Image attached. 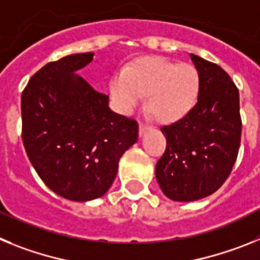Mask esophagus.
Here are the masks:
<instances>
[{"mask_svg": "<svg viewBox=\"0 0 260 260\" xmlns=\"http://www.w3.org/2000/svg\"><path fill=\"white\" fill-rule=\"evenodd\" d=\"M151 130V126L148 125H144V123H141L139 125V137H143L147 132H150Z\"/></svg>", "mask_w": 260, "mask_h": 260, "instance_id": "obj_1", "label": "esophagus"}]
</instances>
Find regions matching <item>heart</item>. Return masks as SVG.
<instances>
[{"label": "heart", "mask_w": 260, "mask_h": 260, "mask_svg": "<svg viewBox=\"0 0 260 260\" xmlns=\"http://www.w3.org/2000/svg\"><path fill=\"white\" fill-rule=\"evenodd\" d=\"M201 77L190 63L162 57L143 58L127 66L109 82V95L122 114H132L148 95V109L160 122H177L198 102Z\"/></svg>", "instance_id": "heart-1"}]
</instances>
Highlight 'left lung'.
I'll return each instance as SVG.
<instances>
[{
    "mask_svg": "<svg viewBox=\"0 0 260 260\" xmlns=\"http://www.w3.org/2000/svg\"><path fill=\"white\" fill-rule=\"evenodd\" d=\"M201 77L198 102L182 119L161 127L167 150L156 164V181L167 198L194 202L225 182L241 142L240 95L219 65L190 54Z\"/></svg>",
    "mask_w": 260,
    "mask_h": 260,
    "instance_id": "left-lung-1",
    "label": "left lung"
}]
</instances>
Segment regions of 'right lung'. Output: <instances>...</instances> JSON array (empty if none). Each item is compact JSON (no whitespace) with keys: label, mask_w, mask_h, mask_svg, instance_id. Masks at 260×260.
I'll return each mask as SVG.
<instances>
[{"label":"right lung","mask_w":260,"mask_h":260,"mask_svg":"<svg viewBox=\"0 0 260 260\" xmlns=\"http://www.w3.org/2000/svg\"><path fill=\"white\" fill-rule=\"evenodd\" d=\"M93 53L49 62L22 93V139L43 182L62 198L88 202L109 190L138 123L114 113L109 98L78 74Z\"/></svg>","instance_id":"1"}]
</instances>
